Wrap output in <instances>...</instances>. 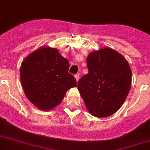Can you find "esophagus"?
I'll return each mask as SVG.
<instances>
[{"label":"esophagus","mask_w":150,"mask_h":150,"mask_svg":"<svg viewBox=\"0 0 150 150\" xmlns=\"http://www.w3.org/2000/svg\"><path fill=\"white\" fill-rule=\"evenodd\" d=\"M74 76H75V78H76V82H78V80H79V79H80V74H75V75H74Z\"/></svg>","instance_id":"1"}]
</instances>
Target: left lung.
<instances>
[{"instance_id": "left-lung-1", "label": "left lung", "mask_w": 150, "mask_h": 150, "mask_svg": "<svg viewBox=\"0 0 150 150\" xmlns=\"http://www.w3.org/2000/svg\"><path fill=\"white\" fill-rule=\"evenodd\" d=\"M89 73L78 81V90L93 116L113 115L125 102L131 86V70L125 57L110 48L91 52Z\"/></svg>"}]
</instances>
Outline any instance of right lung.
I'll list each match as a JSON object with an SVG mask.
<instances>
[{
  "label": "right lung",
  "instance_id": "right-lung-1",
  "mask_svg": "<svg viewBox=\"0 0 150 150\" xmlns=\"http://www.w3.org/2000/svg\"><path fill=\"white\" fill-rule=\"evenodd\" d=\"M69 67L68 61L56 48L42 47L32 52L20 67L21 83L28 99L41 110L55 108L67 91L76 86Z\"/></svg>",
  "mask_w": 150,
  "mask_h": 150
}]
</instances>
